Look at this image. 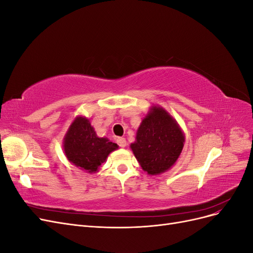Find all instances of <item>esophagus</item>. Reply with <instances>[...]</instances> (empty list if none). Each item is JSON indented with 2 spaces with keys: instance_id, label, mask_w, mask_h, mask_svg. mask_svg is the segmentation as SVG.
Masks as SVG:
<instances>
[{
  "instance_id": "esophagus-1",
  "label": "esophagus",
  "mask_w": 253,
  "mask_h": 253,
  "mask_svg": "<svg viewBox=\"0 0 253 253\" xmlns=\"http://www.w3.org/2000/svg\"><path fill=\"white\" fill-rule=\"evenodd\" d=\"M117 142H118L120 148H126V141L125 138H122V137H118Z\"/></svg>"
}]
</instances>
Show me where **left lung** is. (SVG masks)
<instances>
[{"instance_id":"left-lung-1","label":"left lung","mask_w":253,"mask_h":253,"mask_svg":"<svg viewBox=\"0 0 253 253\" xmlns=\"http://www.w3.org/2000/svg\"><path fill=\"white\" fill-rule=\"evenodd\" d=\"M185 144V134L171 115L159 105H152L137 129L131 150L149 175L170 170Z\"/></svg>"}]
</instances>
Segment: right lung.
Listing matches in <instances>:
<instances>
[{
    "label": "right lung",
    "mask_w": 253,
    "mask_h": 253,
    "mask_svg": "<svg viewBox=\"0 0 253 253\" xmlns=\"http://www.w3.org/2000/svg\"><path fill=\"white\" fill-rule=\"evenodd\" d=\"M118 144L106 137H98L89 119L77 116L68 127L63 138L66 158L79 169L96 173Z\"/></svg>",
    "instance_id": "1"
}]
</instances>
